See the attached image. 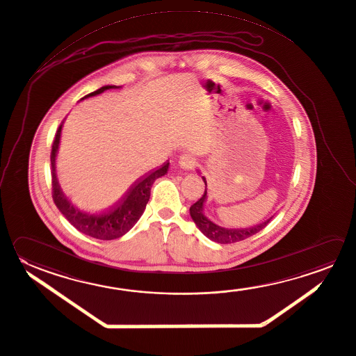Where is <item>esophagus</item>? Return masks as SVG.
Here are the masks:
<instances>
[{
  "label": "esophagus",
  "instance_id": "1",
  "mask_svg": "<svg viewBox=\"0 0 356 356\" xmlns=\"http://www.w3.org/2000/svg\"><path fill=\"white\" fill-rule=\"evenodd\" d=\"M179 165H181V168L192 170V169L195 168L197 161H195V158H194L193 155L186 153V154L181 155V158H179Z\"/></svg>",
  "mask_w": 356,
  "mask_h": 356
}]
</instances>
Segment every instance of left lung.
I'll use <instances>...</instances> for the list:
<instances>
[{
  "label": "left lung",
  "mask_w": 356,
  "mask_h": 356,
  "mask_svg": "<svg viewBox=\"0 0 356 356\" xmlns=\"http://www.w3.org/2000/svg\"><path fill=\"white\" fill-rule=\"evenodd\" d=\"M203 181L206 183L204 177H203ZM206 195H207V188L204 189V194L202 195L201 198L191 206L189 212H191V217L194 220V223L200 228V231L206 237L212 239L217 243L227 245V243H234V242L243 241V239L248 238L253 234L259 233V231H262L271 220V218H270V220H266L259 226L251 227V228H241V229H231V228L228 229V228L217 226V225H214L212 220H208L207 217L203 213V203L206 200Z\"/></svg>",
  "instance_id": "8db88e82"
}]
</instances>
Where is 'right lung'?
<instances>
[{
    "label": "right lung",
    "instance_id": "obj_1",
    "mask_svg": "<svg viewBox=\"0 0 356 356\" xmlns=\"http://www.w3.org/2000/svg\"><path fill=\"white\" fill-rule=\"evenodd\" d=\"M117 86H103L97 91H92L84 97H94L97 94H102L108 89H115ZM83 97V99H84ZM64 120L60 124L56 130L55 139L52 143L51 154V184L52 200L56 204L58 211L63 213L65 218L72 223L78 231L84 233L86 236H90L94 238L115 239L122 237L123 234L133 228L138 220L140 218L145 206L150 198V188L153 186L155 179L162 177L168 170L169 162L163 163L159 168L153 169L129 188V191L125 193L120 201L115 203L113 207L103 212H86L83 209H79L69 201L64 193L61 192L58 186V178L55 173V156L58 153L61 128Z\"/></svg>",
    "mask_w": 356,
    "mask_h": 356
}]
</instances>
